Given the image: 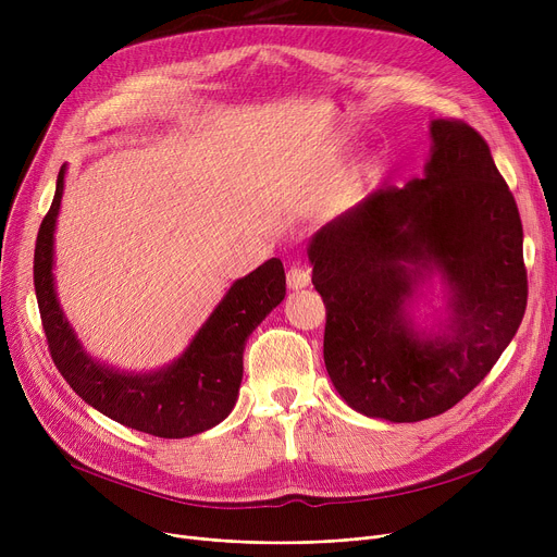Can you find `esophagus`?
<instances>
[{"label":"esophagus","mask_w":557,"mask_h":557,"mask_svg":"<svg viewBox=\"0 0 557 557\" xmlns=\"http://www.w3.org/2000/svg\"><path fill=\"white\" fill-rule=\"evenodd\" d=\"M286 284H288L290 290L307 288L311 284V271L302 269V267H294L286 273Z\"/></svg>","instance_id":"1"}]
</instances>
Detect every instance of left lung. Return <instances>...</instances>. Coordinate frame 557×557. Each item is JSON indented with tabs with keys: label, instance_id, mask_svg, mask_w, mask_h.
Here are the masks:
<instances>
[{
	"label": "left lung",
	"instance_id": "8db88e82",
	"mask_svg": "<svg viewBox=\"0 0 557 557\" xmlns=\"http://www.w3.org/2000/svg\"><path fill=\"white\" fill-rule=\"evenodd\" d=\"M429 137L422 175L370 194L307 248L327 374L374 420L449 411L499 361L529 298L519 210L485 139L458 120H433ZM435 276L448 302L426 331L412 305Z\"/></svg>",
	"mask_w": 557,
	"mask_h": 557
}]
</instances>
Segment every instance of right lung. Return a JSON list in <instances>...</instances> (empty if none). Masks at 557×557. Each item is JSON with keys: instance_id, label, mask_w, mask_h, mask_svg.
<instances>
[{"instance_id": "add662e5", "label": "right lung", "mask_w": 557, "mask_h": 557, "mask_svg": "<svg viewBox=\"0 0 557 557\" xmlns=\"http://www.w3.org/2000/svg\"><path fill=\"white\" fill-rule=\"evenodd\" d=\"M65 173L63 164L34 255L36 298L55 368L85 404L128 429L189 437L216 426L237 404L248 336L286 296L282 261L273 257L232 282L178 359L149 372L108 366L83 347L55 294L53 234Z\"/></svg>"}]
</instances>
